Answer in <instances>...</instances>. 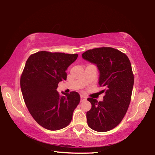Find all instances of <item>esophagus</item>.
Returning <instances> with one entry per match:
<instances>
[{"instance_id":"1","label":"esophagus","mask_w":155,"mask_h":155,"mask_svg":"<svg viewBox=\"0 0 155 155\" xmlns=\"http://www.w3.org/2000/svg\"><path fill=\"white\" fill-rule=\"evenodd\" d=\"M87 99L86 98V97L85 96H83V95H81V101L82 102V101H85V100Z\"/></svg>"}]
</instances>
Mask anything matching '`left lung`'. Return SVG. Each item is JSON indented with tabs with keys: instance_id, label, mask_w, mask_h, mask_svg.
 Instances as JSON below:
<instances>
[{
	"instance_id": "8db88e82",
	"label": "left lung",
	"mask_w": 155,
	"mask_h": 155,
	"mask_svg": "<svg viewBox=\"0 0 155 155\" xmlns=\"http://www.w3.org/2000/svg\"><path fill=\"white\" fill-rule=\"evenodd\" d=\"M82 57L98 68V84L104 93L103 101L87 98L91 104L86 114L87 124L94 130L106 132L120 124L129 106L134 84L130 60L110 47L88 50Z\"/></svg>"
}]
</instances>
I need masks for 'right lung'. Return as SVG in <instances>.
I'll return each instance as SVG.
<instances>
[{
  "label": "right lung",
  "mask_w": 155,
  "mask_h": 155,
  "mask_svg": "<svg viewBox=\"0 0 155 155\" xmlns=\"http://www.w3.org/2000/svg\"><path fill=\"white\" fill-rule=\"evenodd\" d=\"M77 54L38 52L28 57L20 78V87L28 111L41 127L51 130L61 129L70 124L79 103L77 91L60 95L58 83L66 80L68 68Z\"/></svg>",
  "instance_id": "1"
}]
</instances>
